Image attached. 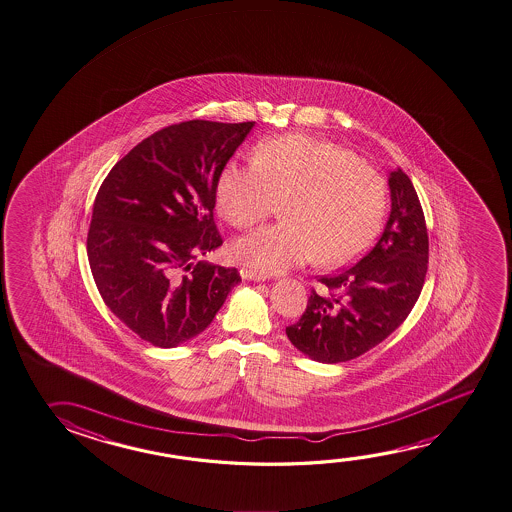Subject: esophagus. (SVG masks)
Wrapping results in <instances>:
<instances>
[{
  "label": "esophagus",
  "instance_id": "obj_1",
  "mask_svg": "<svg viewBox=\"0 0 512 512\" xmlns=\"http://www.w3.org/2000/svg\"><path fill=\"white\" fill-rule=\"evenodd\" d=\"M243 278L246 280H268V273H262V271H257V269H243Z\"/></svg>",
  "mask_w": 512,
  "mask_h": 512
}]
</instances>
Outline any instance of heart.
<instances>
[{
    "instance_id": "obj_1",
    "label": "heart",
    "mask_w": 512,
    "mask_h": 512,
    "mask_svg": "<svg viewBox=\"0 0 512 512\" xmlns=\"http://www.w3.org/2000/svg\"><path fill=\"white\" fill-rule=\"evenodd\" d=\"M282 203L285 223L234 244L239 259L268 273L357 257L382 227L387 187L355 151L309 135L264 141L253 159L232 160L221 171L218 207L235 228L255 227Z\"/></svg>"
}]
</instances>
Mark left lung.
Instances as JSON below:
<instances>
[{
    "instance_id": "1",
    "label": "left lung",
    "mask_w": 512,
    "mask_h": 512,
    "mask_svg": "<svg viewBox=\"0 0 512 512\" xmlns=\"http://www.w3.org/2000/svg\"><path fill=\"white\" fill-rule=\"evenodd\" d=\"M391 214L377 244L359 262L319 278L302 318L285 328L310 359L352 361L391 336L409 316L425 284L428 234L411 178L389 173Z\"/></svg>"
}]
</instances>
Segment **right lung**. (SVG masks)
<instances>
[{"label":"right lung","instance_id":"1","mask_svg":"<svg viewBox=\"0 0 512 512\" xmlns=\"http://www.w3.org/2000/svg\"><path fill=\"white\" fill-rule=\"evenodd\" d=\"M255 121L193 119L146 137L94 200L87 257L105 305L146 343L173 348L212 323L239 271L198 260L223 244L219 176Z\"/></svg>","mask_w":512,"mask_h":512}]
</instances>
